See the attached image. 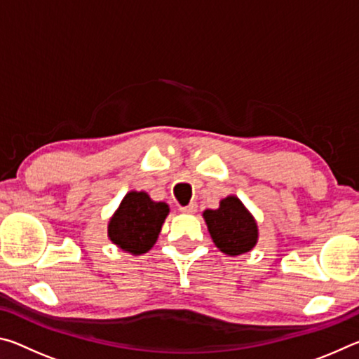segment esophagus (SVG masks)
Segmentation results:
<instances>
[{
  "mask_svg": "<svg viewBox=\"0 0 359 359\" xmlns=\"http://www.w3.org/2000/svg\"><path fill=\"white\" fill-rule=\"evenodd\" d=\"M198 210V205L196 203H190L188 205H184V208H180V212H184V214H194V212Z\"/></svg>",
  "mask_w": 359,
  "mask_h": 359,
  "instance_id": "34e87169",
  "label": "esophagus"
}]
</instances>
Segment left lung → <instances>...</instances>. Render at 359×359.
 Listing matches in <instances>:
<instances>
[{
	"label": "left lung",
	"instance_id": "1",
	"mask_svg": "<svg viewBox=\"0 0 359 359\" xmlns=\"http://www.w3.org/2000/svg\"><path fill=\"white\" fill-rule=\"evenodd\" d=\"M203 215L212 241L220 248V252L234 257L252 250L257 244V223L236 196L224 198L220 208L217 210H205Z\"/></svg>",
	"mask_w": 359,
	"mask_h": 359
}]
</instances>
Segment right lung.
Here are the masks:
<instances>
[{
    "instance_id": "obj_1",
    "label": "right lung",
    "mask_w": 359,
    "mask_h": 359,
    "mask_svg": "<svg viewBox=\"0 0 359 359\" xmlns=\"http://www.w3.org/2000/svg\"><path fill=\"white\" fill-rule=\"evenodd\" d=\"M168 212V204L151 201L144 191H131L109 222V238L133 255L149 252L156 242Z\"/></svg>"
}]
</instances>
